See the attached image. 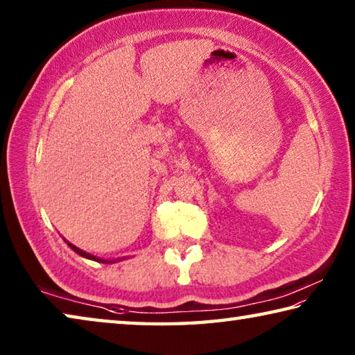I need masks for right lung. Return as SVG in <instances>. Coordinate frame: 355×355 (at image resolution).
Here are the masks:
<instances>
[{
	"mask_svg": "<svg viewBox=\"0 0 355 355\" xmlns=\"http://www.w3.org/2000/svg\"><path fill=\"white\" fill-rule=\"evenodd\" d=\"M71 249H73L78 255H81V257H84V258H89V260H95V261H101V263H110L107 260H100V258H97V257H94V255H91V254H87V252H84V250H81V249H78L76 245H73V244H70V243H67Z\"/></svg>",
	"mask_w": 355,
	"mask_h": 355,
	"instance_id": "right-lung-1",
	"label": "right lung"
}]
</instances>
